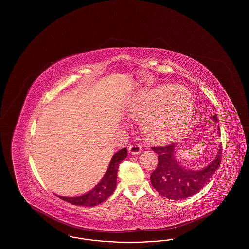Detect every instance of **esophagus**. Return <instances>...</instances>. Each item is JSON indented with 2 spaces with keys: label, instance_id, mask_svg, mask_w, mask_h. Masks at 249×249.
Returning <instances> with one entry per match:
<instances>
[{
  "label": "esophagus",
  "instance_id": "1",
  "mask_svg": "<svg viewBox=\"0 0 249 249\" xmlns=\"http://www.w3.org/2000/svg\"><path fill=\"white\" fill-rule=\"evenodd\" d=\"M141 151H142V147H141V145L138 144V143H134V144L130 145V147H129V152H130V154H140Z\"/></svg>",
  "mask_w": 249,
  "mask_h": 249
}]
</instances>
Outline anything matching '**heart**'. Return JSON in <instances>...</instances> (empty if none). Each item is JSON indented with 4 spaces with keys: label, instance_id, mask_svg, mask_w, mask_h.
<instances>
[{
    "label": "heart",
    "instance_id": "obj_1",
    "mask_svg": "<svg viewBox=\"0 0 249 249\" xmlns=\"http://www.w3.org/2000/svg\"><path fill=\"white\" fill-rule=\"evenodd\" d=\"M126 112L141 119L144 135L156 142H172L186 130L195 113V101L182 86L161 85L130 100Z\"/></svg>",
    "mask_w": 249,
    "mask_h": 249
}]
</instances>
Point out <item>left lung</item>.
<instances>
[{
    "instance_id": "left-lung-1",
    "label": "left lung",
    "mask_w": 249,
    "mask_h": 249,
    "mask_svg": "<svg viewBox=\"0 0 249 249\" xmlns=\"http://www.w3.org/2000/svg\"><path fill=\"white\" fill-rule=\"evenodd\" d=\"M212 119L217 122V116L214 115ZM217 133L220 135L218 126ZM177 144L175 142L165 146L151 147L159 159L158 166L150 176L151 184L160 194L172 201L187 199L201 190L220 165L222 154L220 144L210 164L201 170H190L178 162L175 156Z\"/></svg>"
}]
</instances>
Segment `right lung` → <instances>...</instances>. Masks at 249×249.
<instances>
[{
	"label": "right lung",
	"mask_w": 249,
	"mask_h": 249,
	"mask_svg": "<svg viewBox=\"0 0 249 249\" xmlns=\"http://www.w3.org/2000/svg\"><path fill=\"white\" fill-rule=\"evenodd\" d=\"M127 148H123L118 151L112 157L111 161L107 168V172L102 178V180L95 186L94 188L83 195L78 197H63L59 196V198L63 201L70 202L74 205L81 206H95L98 205L109 198L117 187V177L118 169L120 162L127 157Z\"/></svg>",
	"instance_id": "1"
}]
</instances>
